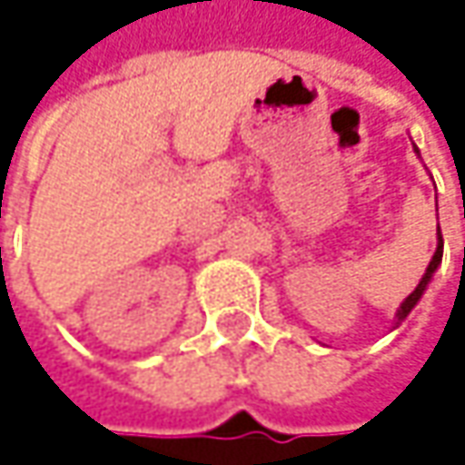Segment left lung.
<instances>
[{
    "mask_svg": "<svg viewBox=\"0 0 465 465\" xmlns=\"http://www.w3.org/2000/svg\"><path fill=\"white\" fill-rule=\"evenodd\" d=\"M441 250H444V239H441V232H439V244H436V252H433V258H430V263H428V269H425V274H422V280H420V285L404 299V304H401V310H399V323L412 312V307L420 302V296H422V291L428 288V282H430V277H433V272H436V266L441 263ZM396 323V325H399Z\"/></svg>",
    "mask_w": 465,
    "mask_h": 465,
    "instance_id": "left-lung-1",
    "label": "left lung"
}]
</instances>
